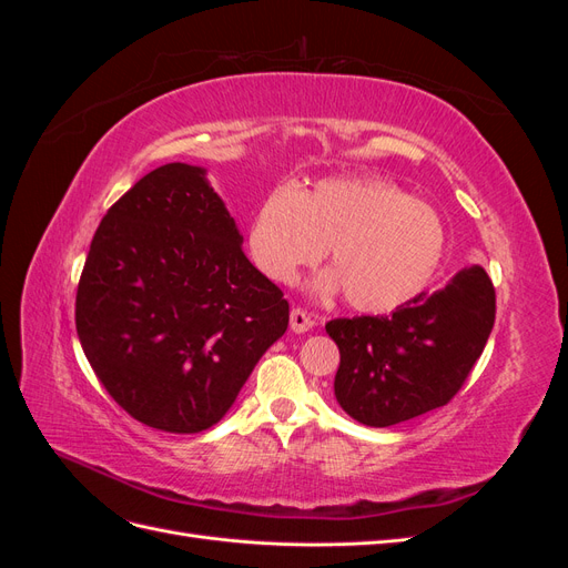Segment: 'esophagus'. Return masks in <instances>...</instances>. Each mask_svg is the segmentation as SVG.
Masks as SVG:
<instances>
[{
  "mask_svg": "<svg viewBox=\"0 0 568 568\" xmlns=\"http://www.w3.org/2000/svg\"><path fill=\"white\" fill-rule=\"evenodd\" d=\"M288 322H291V329H294L296 334H305V332H311L313 326H315L313 317L307 315L305 311H301V307H294V311H291V315H288Z\"/></svg>",
  "mask_w": 568,
  "mask_h": 568,
  "instance_id": "obj_1",
  "label": "esophagus"
}]
</instances>
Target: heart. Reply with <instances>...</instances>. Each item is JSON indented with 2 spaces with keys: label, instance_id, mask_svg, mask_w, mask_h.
<instances>
[{
  "label": "heart",
  "instance_id": "obj_1",
  "mask_svg": "<svg viewBox=\"0 0 568 568\" xmlns=\"http://www.w3.org/2000/svg\"><path fill=\"white\" fill-rule=\"evenodd\" d=\"M445 225L432 205L376 178H326L277 186L248 222V255L265 277L296 280L324 246L332 272L322 291H346L363 313H388L432 284L445 255Z\"/></svg>",
  "mask_w": 568,
  "mask_h": 568
}]
</instances>
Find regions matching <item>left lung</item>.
Listing matches in <instances>:
<instances>
[{
	"mask_svg": "<svg viewBox=\"0 0 568 568\" xmlns=\"http://www.w3.org/2000/svg\"><path fill=\"white\" fill-rule=\"evenodd\" d=\"M493 322L495 288L480 265L459 270L440 291L390 315L326 322L341 353L338 405L374 428L448 405L484 353Z\"/></svg>",
	"mask_w": 568,
	"mask_h": 568,
	"instance_id": "obj_1",
	"label": "left lung"
}]
</instances>
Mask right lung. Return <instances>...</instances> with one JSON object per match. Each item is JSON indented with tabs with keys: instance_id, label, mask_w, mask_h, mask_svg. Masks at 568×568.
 Here are the masks:
<instances>
[{
	"instance_id": "1",
	"label": "right lung",
	"mask_w": 568,
	"mask_h": 568,
	"mask_svg": "<svg viewBox=\"0 0 568 568\" xmlns=\"http://www.w3.org/2000/svg\"><path fill=\"white\" fill-rule=\"evenodd\" d=\"M242 244L205 170L186 163L151 170L101 220L75 326L99 382L136 422L205 432L284 336L288 303Z\"/></svg>"
}]
</instances>
